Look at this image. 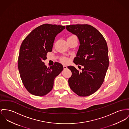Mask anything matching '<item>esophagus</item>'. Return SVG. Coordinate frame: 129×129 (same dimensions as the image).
<instances>
[{
    "label": "esophagus",
    "mask_w": 129,
    "mask_h": 129,
    "mask_svg": "<svg viewBox=\"0 0 129 129\" xmlns=\"http://www.w3.org/2000/svg\"><path fill=\"white\" fill-rule=\"evenodd\" d=\"M63 69H67V67L66 66H63Z\"/></svg>",
    "instance_id": "obj_1"
}]
</instances>
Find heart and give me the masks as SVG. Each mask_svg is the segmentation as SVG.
Listing matches in <instances>:
<instances>
[{
	"label": "heart",
	"instance_id": "1",
	"mask_svg": "<svg viewBox=\"0 0 129 129\" xmlns=\"http://www.w3.org/2000/svg\"><path fill=\"white\" fill-rule=\"evenodd\" d=\"M73 36H75V35H72V36H70L69 37H73ZM60 60H61V61L62 62L64 63H67V62H68V61H69L68 59L67 58H65V57H62V58H61V59H60Z\"/></svg>",
	"mask_w": 129,
	"mask_h": 129
}]
</instances>
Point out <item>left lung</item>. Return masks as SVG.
<instances>
[{
    "label": "left lung",
    "mask_w": 129,
    "mask_h": 129,
    "mask_svg": "<svg viewBox=\"0 0 129 129\" xmlns=\"http://www.w3.org/2000/svg\"><path fill=\"white\" fill-rule=\"evenodd\" d=\"M66 28L79 40L80 45L73 62L83 67L81 72L74 67H68L72 72L69 85L78 95L89 96L101 87L104 81L109 65L107 43L101 33L91 25H70Z\"/></svg>",
    "instance_id": "obj_1"
}]
</instances>
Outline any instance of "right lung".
Instances as JSON below:
<instances>
[{
    "label": "right lung",
    "instance_id": "add662e5",
    "mask_svg": "<svg viewBox=\"0 0 129 129\" xmlns=\"http://www.w3.org/2000/svg\"><path fill=\"white\" fill-rule=\"evenodd\" d=\"M65 26L44 24L34 29L21 44L18 58V69L21 81L32 94L43 96L53 88L54 81L63 68L55 62L47 68L43 60L47 52H51L55 38Z\"/></svg>",
    "mask_w": 129,
    "mask_h": 129
}]
</instances>
